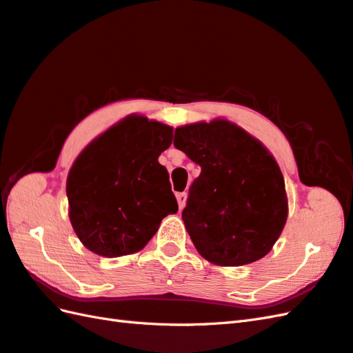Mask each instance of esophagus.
Masks as SVG:
<instances>
[{
  "label": "esophagus",
  "mask_w": 353,
  "mask_h": 353,
  "mask_svg": "<svg viewBox=\"0 0 353 353\" xmlns=\"http://www.w3.org/2000/svg\"><path fill=\"white\" fill-rule=\"evenodd\" d=\"M176 199H177V203H179V208H180V209H183V208H185V204H186L188 194H186V192H180V194H177V195H176Z\"/></svg>",
  "instance_id": "obj_1"
}]
</instances>
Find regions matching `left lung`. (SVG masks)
Wrapping results in <instances>:
<instances>
[{
	"label": "left lung",
	"instance_id": "obj_1",
	"mask_svg": "<svg viewBox=\"0 0 353 353\" xmlns=\"http://www.w3.org/2000/svg\"><path fill=\"white\" fill-rule=\"evenodd\" d=\"M174 147L201 167L182 212L196 251L219 266L265 257L289 212L283 173L266 147L221 119L177 128Z\"/></svg>",
	"mask_w": 353,
	"mask_h": 353
}]
</instances>
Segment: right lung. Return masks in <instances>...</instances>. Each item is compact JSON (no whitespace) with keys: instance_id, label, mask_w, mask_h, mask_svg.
Masks as SVG:
<instances>
[{"instance_id":"1","label":"right lung","mask_w":353,"mask_h":353,"mask_svg":"<svg viewBox=\"0 0 353 353\" xmlns=\"http://www.w3.org/2000/svg\"><path fill=\"white\" fill-rule=\"evenodd\" d=\"M173 128L128 116L94 138L73 162L65 194L73 230L85 248L103 257L143 250L161 221L179 206L159 154Z\"/></svg>"}]
</instances>
